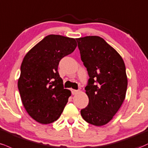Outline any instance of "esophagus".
I'll list each match as a JSON object with an SVG mask.
<instances>
[{
	"mask_svg": "<svg viewBox=\"0 0 148 148\" xmlns=\"http://www.w3.org/2000/svg\"><path fill=\"white\" fill-rule=\"evenodd\" d=\"M72 91V94H73V95H75V94H76L78 93V92H79V90H71Z\"/></svg>",
	"mask_w": 148,
	"mask_h": 148,
	"instance_id": "34e87169",
	"label": "esophagus"
}]
</instances>
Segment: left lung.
I'll return each mask as SVG.
<instances>
[{
  "mask_svg": "<svg viewBox=\"0 0 148 148\" xmlns=\"http://www.w3.org/2000/svg\"><path fill=\"white\" fill-rule=\"evenodd\" d=\"M81 60L90 79L85 92L88 106L81 110L86 122L96 126L110 121L125 98L127 79L120 54L97 36L76 38Z\"/></svg>",
  "mask_w": 148,
  "mask_h": 148,
  "instance_id": "8db88e82",
  "label": "left lung"
}]
</instances>
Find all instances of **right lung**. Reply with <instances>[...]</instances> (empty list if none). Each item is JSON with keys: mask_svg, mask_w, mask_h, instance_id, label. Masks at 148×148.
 <instances>
[{"mask_svg": "<svg viewBox=\"0 0 148 148\" xmlns=\"http://www.w3.org/2000/svg\"><path fill=\"white\" fill-rule=\"evenodd\" d=\"M75 39L50 34L32 48L21 66L18 88L30 116L42 124L60 117L71 92L64 89L58 72L60 60L76 49Z\"/></svg>", "mask_w": 148, "mask_h": 148, "instance_id": "obj_1", "label": "right lung"}]
</instances>
